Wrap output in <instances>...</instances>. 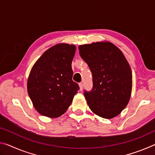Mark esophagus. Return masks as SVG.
Returning a JSON list of instances; mask_svg holds the SVG:
<instances>
[{
    "mask_svg": "<svg viewBox=\"0 0 155 155\" xmlns=\"http://www.w3.org/2000/svg\"><path fill=\"white\" fill-rule=\"evenodd\" d=\"M78 85H79V88H80V90L82 91L83 89V84L82 83H80L78 84Z\"/></svg>",
    "mask_w": 155,
    "mask_h": 155,
    "instance_id": "esophagus-1",
    "label": "esophagus"
}]
</instances>
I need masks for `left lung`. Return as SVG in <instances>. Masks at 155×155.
Returning a JSON list of instances; mask_svg holds the SVG:
<instances>
[{
    "instance_id": "obj_1",
    "label": "left lung",
    "mask_w": 155,
    "mask_h": 155,
    "mask_svg": "<svg viewBox=\"0 0 155 155\" xmlns=\"http://www.w3.org/2000/svg\"><path fill=\"white\" fill-rule=\"evenodd\" d=\"M79 53L92 73L93 88L84 91L91 111L111 119L122 111L132 91V72L122 52L109 41L78 46Z\"/></svg>"
}]
</instances>
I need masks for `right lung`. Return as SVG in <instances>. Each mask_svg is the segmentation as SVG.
<instances>
[{
  "instance_id": "add662e5",
  "label": "right lung",
  "mask_w": 155,
  "mask_h": 155,
  "mask_svg": "<svg viewBox=\"0 0 155 155\" xmlns=\"http://www.w3.org/2000/svg\"><path fill=\"white\" fill-rule=\"evenodd\" d=\"M73 44H58L44 52L31 70L27 91L34 108L51 118L61 116L79 90L72 81Z\"/></svg>"
}]
</instances>
